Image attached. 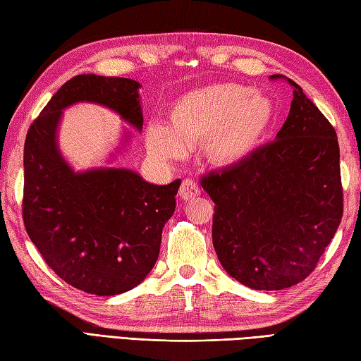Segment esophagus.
Listing matches in <instances>:
<instances>
[{"instance_id": "obj_1", "label": "esophagus", "mask_w": 361, "mask_h": 361, "mask_svg": "<svg viewBox=\"0 0 361 361\" xmlns=\"http://www.w3.org/2000/svg\"><path fill=\"white\" fill-rule=\"evenodd\" d=\"M200 194V186L198 183H195L194 180L190 178H185L181 181L180 186V197L185 198V200H190V198H195Z\"/></svg>"}]
</instances>
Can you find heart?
I'll return each mask as SVG.
<instances>
[{
    "label": "heart",
    "instance_id": "heart-1",
    "mask_svg": "<svg viewBox=\"0 0 361 361\" xmlns=\"http://www.w3.org/2000/svg\"><path fill=\"white\" fill-rule=\"evenodd\" d=\"M274 118L276 106L267 94L239 83H216L180 99L169 128L149 130L147 147L157 158L172 159L204 144L212 164L237 166L255 153Z\"/></svg>",
    "mask_w": 361,
    "mask_h": 361
}]
</instances>
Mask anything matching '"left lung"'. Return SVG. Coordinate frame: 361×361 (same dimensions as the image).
Returning <instances> with one entry per match:
<instances>
[{
  "label": "left lung",
  "instance_id": "1",
  "mask_svg": "<svg viewBox=\"0 0 361 361\" xmlns=\"http://www.w3.org/2000/svg\"><path fill=\"white\" fill-rule=\"evenodd\" d=\"M276 141L200 180L214 206L212 243L229 276L255 290H283L315 270L343 217L335 128L302 88Z\"/></svg>",
  "mask_w": 361,
  "mask_h": 361
}]
</instances>
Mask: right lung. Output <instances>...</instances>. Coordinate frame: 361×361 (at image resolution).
Returning <instances> with one entry per match:
<instances>
[{"label": "right lung", "instance_id": "add662e5", "mask_svg": "<svg viewBox=\"0 0 361 361\" xmlns=\"http://www.w3.org/2000/svg\"><path fill=\"white\" fill-rule=\"evenodd\" d=\"M140 83L80 74L46 104L25 141L23 221L44 262L70 286L97 296L136 287L155 265L181 180L157 186L127 169L75 173L56 144L62 110L96 102L142 127Z\"/></svg>", "mask_w": 361, "mask_h": 361}]
</instances>
